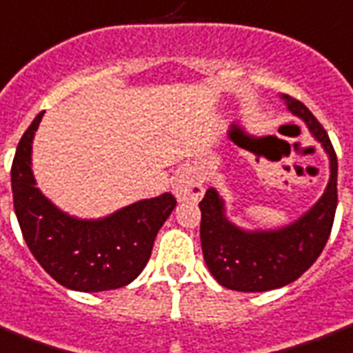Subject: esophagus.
<instances>
[{
  "label": "esophagus",
  "mask_w": 353,
  "mask_h": 353,
  "mask_svg": "<svg viewBox=\"0 0 353 353\" xmlns=\"http://www.w3.org/2000/svg\"><path fill=\"white\" fill-rule=\"evenodd\" d=\"M172 190H174L177 201H198L205 192V187L194 172L185 170L174 179Z\"/></svg>",
  "instance_id": "34e87169"
}]
</instances>
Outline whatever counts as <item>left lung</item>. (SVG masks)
<instances>
[{
  "label": "left lung",
  "instance_id": "left-lung-1",
  "mask_svg": "<svg viewBox=\"0 0 353 353\" xmlns=\"http://www.w3.org/2000/svg\"><path fill=\"white\" fill-rule=\"evenodd\" d=\"M287 111L303 120L309 133L326 152L330 179L324 192L290 224L274 230H246L228 219L225 200L211 187L200 201L201 252L222 287L241 292L279 289L300 278L322 254L337 209V155L326 129L307 107L281 94Z\"/></svg>",
  "mask_w": 353,
  "mask_h": 353
}]
</instances>
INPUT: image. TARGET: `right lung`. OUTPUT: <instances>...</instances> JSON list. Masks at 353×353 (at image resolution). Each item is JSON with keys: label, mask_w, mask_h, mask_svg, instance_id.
Wrapping results in <instances>:
<instances>
[{"label": "right lung", "mask_w": 353, "mask_h": 353, "mask_svg": "<svg viewBox=\"0 0 353 353\" xmlns=\"http://www.w3.org/2000/svg\"><path fill=\"white\" fill-rule=\"evenodd\" d=\"M42 117L44 112L21 137L10 170L14 212L27 246L66 289L103 292L125 287L144 270L176 198L163 192L101 219H79L63 211L37 187L33 174V139Z\"/></svg>", "instance_id": "1"}]
</instances>
